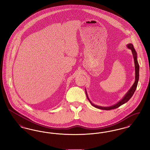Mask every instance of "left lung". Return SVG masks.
I'll return each mask as SVG.
<instances>
[{"instance_id":"8db88e82","label":"left lung","mask_w":150,"mask_h":150,"mask_svg":"<svg viewBox=\"0 0 150 150\" xmlns=\"http://www.w3.org/2000/svg\"><path fill=\"white\" fill-rule=\"evenodd\" d=\"M127 47L128 49H129L131 50L132 54H133V57L134 58V65H135V81L134 83H133V85H132V86L130 87V89L128 90V91L126 93V94L124 95V97L122 98L119 102H117L116 104L112 105L111 106H107V107H104V106H98L96 105H95L93 104L91 101V100H90V98H88V95L87 91L85 89V92H86V94L87 96V99L88 100V101H90V103H91V104L94 106L96 108H98L99 109H102V110H109L111 109H117L118 107L120 106L121 105L124 104L125 103H126L127 102H128L130 98L132 97V96L133 95L134 92L136 91V88H137V85H138V82L139 80V64L138 63V60H137V52H136L133 44H129L127 45Z\"/></svg>"}]
</instances>
